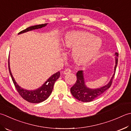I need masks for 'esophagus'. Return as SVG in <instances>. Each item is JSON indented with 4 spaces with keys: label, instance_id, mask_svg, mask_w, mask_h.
<instances>
[{
    "label": "esophagus",
    "instance_id": "34e87169",
    "mask_svg": "<svg viewBox=\"0 0 131 131\" xmlns=\"http://www.w3.org/2000/svg\"><path fill=\"white\" fill-rule=\"evenodd\" d=\"M71 72H72L71 69H69V68H68V69H65V70L63 71V73L64 74H68L69 73H71Z\"/></svg>",
    "mask_w": 131,
    "mask_h": 131
}]
</instances>
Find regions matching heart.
<instances>
[{"mask_svg":"<svg viewBox=\"0 0 131 131\" xmlns=\"http://www.w3.org/2000/svg\"><path fill=\"white\" fill-rule=\"evenodd\" d=\"M63 45L67 49H73L72 56L76 63L85 64L99 54L102 41L88 32L72 31L66 34Z\"/></svg>","mask_w":131,"mask_h":131,"instance_id":"b5f03b06","label":"heart"}]
</instances>
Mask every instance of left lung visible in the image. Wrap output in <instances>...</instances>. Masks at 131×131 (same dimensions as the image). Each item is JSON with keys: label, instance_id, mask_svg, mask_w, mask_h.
Segmentation results:
<instances>
[{"label": "left lung", "instance_id": "8db88e82", "mask_svg": "<svg viewBox=\"0 0 131 131\" xmlns=\"http://www.w3.org/2000/svg\"><path fill=\"white\" fill-rule=\"evenodd\" d=\"M118 55L119 54L118 52L115 53V66L114 69V74L112 77L110 82L102 88L95 89H91L87 88L85 85L83 71H79L77 72L76 74L77 81L73 86L71 88V92L73 97L76 98L77 100L82 101V102H91V101L95 100V98L99 97L108 88H110L112 83H113V80L115 76V73L117 64H118Z\"/></svg>", "mask_w": 131, "mask_h": 131}]
</instances>
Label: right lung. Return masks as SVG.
<instances>
[{
    "mask_svg": "<svg viewBox=\"0 0 131 131\" xmlns=\"http://www.w3.org/2000/svg\"><path fill=\"white\" fill-rule=\"evenodd\" d=\"M47 25V24H44L30 26L28 28L24 30L21 31L18 33V34L25 33L28 31H30L34 29H37L39 28H42L44 27ZM8 69L9 71L10 75L11 76L12 80L13 81V84H14L15 86L16 89L17 91L19 93V94L21 95L23 99H24L26 101L29 102L33 103H37L43 102V101L47 100L50 95L51 93H52L53 87L55 84V81L59 79L60 77V72L56 73L51 76L45 82V83L42 85L41 87H40L38 89L34 90H25L21 88L20 86H18L16 82L15 81L14 78L11 73V72L9 68V62L8 59Z\"/></svg>",
    "mask_w": 131,
    "mask_h": 131,
    "instance_id": "add662e5",
    "label": "right lung"
}]
</instances>
